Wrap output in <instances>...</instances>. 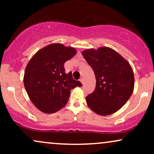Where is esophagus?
Returning a JSON list of instances; mask_svg holds the SVG:
<instances>
[{
  "instance_id": "1",
  "label": "esophagus",
  "mask_w": 154,
  "mask_h": 154,
  "mask_svg": "<svg viewBox=\"0 0 154 154\" xmlns=\"http://www.w3.org/2000/svg\"><path fill=\"white\" fill-rule=\"evenodd\" d=\"M79 81H80V82H82V84H83V79H82V78L79 79Z\"/></svg>"
}]
</instances>
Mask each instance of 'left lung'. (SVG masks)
Returning a JSON list of instances; mask_svg holds the SVG:
<instances>
[{"mask_svg": "<svg viewBox=\"0 0 154 154\" xmlns=\"http://www.w3.org/2000/svg\"><path fill=\"white\" fill-rule=\"evenodd\" d=\"M82 54L96 79L95 91L85 98L88 107L101 116L114 114L126 103L133 92L135 79L131 66L108 47L87 49Z\"/></svg>", "mask_w": 154, "mask_h": 154, "instance_id": "1", "label": "left lung"}]
</instances>
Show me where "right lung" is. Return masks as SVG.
Returning <instances> with one entry per match:
<instances>
[{
    "label": "right lung",
    "instance_id": "add662e5",
    "mask_svg": "<svg viewBox=\"0 0 154 154\" xmlns=\"http://www.w3.org/2000/svg\"><path fill=\"white\" fill-rule=\"evenodd\" d=\"M77 54L72 47L53 43L39 50L26 65L24 85L29 99L37 109L54 114L66 106L70 91L81 87L72 74L65 73L63 64Z\"/></svg>",
    "mask_w": 154,
    "mask_h": 154
}]
</instances>
